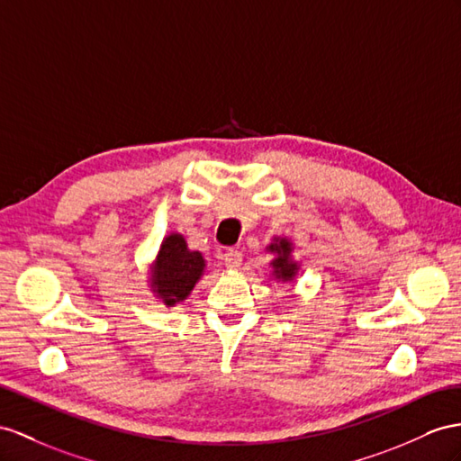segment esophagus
<instances>
[{
	"instance_id": "34e87169",
	"label": "esophagus",
	"mask_w": 461,
	"mask_h": 461,
	"mask_svg": "<svg viewBox=\"0 0 461 461\" xmlns=\"http://www.w3.org/2000/svg\"><path fill=\"white\" fill-rule=\"evenodd\" d=\"M241 257L243 255L238 249H226V251L220 253V261H221V265H226L228 268H238V267H241V261H243Z\"/></svg>"
}]
</instances>
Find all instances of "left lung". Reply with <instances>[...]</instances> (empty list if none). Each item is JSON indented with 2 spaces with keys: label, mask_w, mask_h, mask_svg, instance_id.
Segmentation results:
<instances>
[{
  "label": "left lung",
  "mask_w": 461,
  "mask_h": 461,
  "mask_svg": "<svg viewBox=\"0 0 461 461\" xmlns=\"http://www.w3.org/2000/svg\"><path fill=\"white\" fill-rule=\"evenodd\" d=\"M270 251L278 253V258H275L273 261V267H275V276L276 278H282V280H292L294 276H296V270H298V265L292 263L290 258V253H292V243L288 240H276V243L268 245Z\"/></svg>",
  "instance_id": "obj_1"
}]
</instances>
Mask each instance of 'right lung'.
I'll return each mask as SVG.
<instances>
[{
    "instance_id": "1",
    "label": "right lung",
    "mask_w": 461,
    "mask_h": 461,
    "mask_svg": "<svg viewBox=\"0 0 461 461\" xmlns=\"http://www.w3.org/2000/svg\"><path fill=\"white\" fill-rule=\"evenodd\" d=\"M203 273L204 257L198 251H188L181 233H171L163 240L153 265L151 288L165 305H175L191 294Z\"/></svg>"
}]
</instances>
